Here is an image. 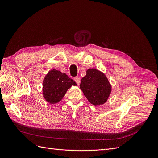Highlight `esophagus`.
<instances>
[{
  "label": "esophagus",
  "mask_w": 158,
  "mask_h": 158,
  "mask_svg": "<svg viewBox=\"0 0 158 158\" xmlns=\"http://www.w3.org/2000/svg\"><path fill=\"white\" fill-rule=\"evenodd\" d=\"M74 81H75V82H76L77 85H79V84H80V82H81V79H80V78H79V77H74Z\"/></svg>",
  "instance_id": "1"
}]
</instances>
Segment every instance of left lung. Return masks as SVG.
<instances>
[{
    "mask_svg": "<svg viewBox=\"0 0 158 158\" xmlns=\"http://www.w3.org/2000/svg\"><path fill=\"white\" fill-rule=\"evenodd\" d=\"M80 88L88 101L94 106L104 104L111 93V85L105 75L97 69H88L82 77Z\"/></svg>",
    "mask_w": 158,
    "mask_h": 158,
    "instance_id": "left-lung-1",
    "label": "left lung"
}]
</instances>
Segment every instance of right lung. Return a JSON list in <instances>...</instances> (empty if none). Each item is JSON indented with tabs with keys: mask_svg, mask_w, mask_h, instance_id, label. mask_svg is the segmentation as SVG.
<instances>
[{
	"mask_svg": "<svg viewBox=\"0 0 158 158\" xmlns=\"http://www.w3.org/2000/svg\"><path fill=\"white\" fill-rule=\"evenodd\" d=\"M76 83L67 75L55 69L50 71L43 81V95L50 104L60 101L66 91Z\"/></svg>",
	"mask_w": 158,
	"mask_h": 158,
	"instance_id": "obj_1",
	"label": "right lung"
}]
</instances>
